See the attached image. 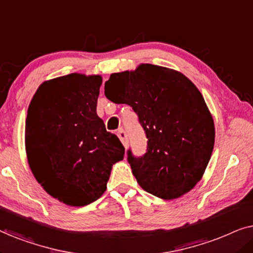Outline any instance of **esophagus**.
Segmentation results:
<instances>
[{"label":"esophagus","instance_id":"obj_1","mask_svg":"<svg viewBox=\"0 0 253 253\" xmlns=\"http://www.w3.org/2000/svg\"><path fill=\"white\" fill-rule=\"evenodd\" d=\"M117 137L120 138L121 141H122L124 147H126L127 146V136H126V131H124L123 129H120L119 131H117Z\"/></svg>","mask_w":253,"mask_h":253}]
</instances>
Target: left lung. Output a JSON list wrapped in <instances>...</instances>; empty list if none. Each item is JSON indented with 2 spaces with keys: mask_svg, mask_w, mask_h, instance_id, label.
<instances>
[{
  "mask_svg": "<svg viewBox=\"0 0 253 253\" xmlns=\"http://www.w3.org/2000/svg\"><path fill=\"white\" fill-rule=\"evenodd\" d=\"M105 95L129 105L146 134V153L126 152L138 184L162 199L193 189L209 165L215 137L212 115L195 84L171 69L140 64L110 76Z\"/></svg>",
  "mask_w": 253,
  "mask_h": 253,
  "instance_id": "1",
  "label": "left lung"
}]
</instances>
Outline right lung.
I'll return each instance as SVG.
<instances>
[{"instance_id": "obj_1", "label": "right lung", "mask_w": 253, "mask_h": 253, "mask_svg": "<svg viewBox=\"0 0 253 253\" xmlns=\"http://www.w3.org/2000/svg\"><path fill=\"white\" fill-rule=\"evenodd\" d=\"M102 78L70 74L40 85L27 110L25 145L34 177L51 197L85 206L106 191L124 157L116 134L96 115Z\"/></svg>"}]
</instances>
